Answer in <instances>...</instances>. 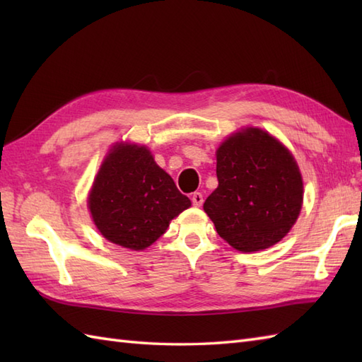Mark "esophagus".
Returning <instances> with one entry per match:
<instances>
[{"instance_id": "obj_1", "label": "esophagus", "mask_w": 362, "mask_h": 362, "mask_svg": "<svg viewBox=\"0 0 362 362\" xmlns=\"http://www.w3.org/2000/svg\"><path fill=\"white\" fill-rule=\"evenodd\" d=\"M191 202H193L194 206H201L204 204V196L201 193H193V196H191Z\"/></svg>"}]
</instances>
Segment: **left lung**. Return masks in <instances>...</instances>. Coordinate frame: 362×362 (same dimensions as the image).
<instances>
[{
    "mask_svg": "<svg viewBox=\"0 0 362 362\" xmlns=\"http://www.w3.org/2000/svg\"><path fill=\"white\" fill-rule=\"evenodd\" d=\"M219 185L204 210L218 235L240 252L279 243L302 209L303 182L294 157L267 132L247 127L219 146Z\"/></svg>",
    "mask_w": 362,
    "mask_h": 362,
    "instance_id": "obj_1",
    "label": "left lung"
}]
</instances>
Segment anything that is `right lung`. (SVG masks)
Here are the masks:
<instances>
[{
    "label": "right lung",
    "instance_id": "obj_1",
    "mask_svg": "<svg viewBox=\"0 0 362 362\" xmlns=\"http://www.w3.org/2000/svg\"><path fill=\"white\" fill-rule=\"evenodd\" d=\"M191 201L177 189L144 146L118 144L99 169L88 206L107 240L143 250L166 232Z\"/></svg>",
    "mask_w": 362,
    "mask_h": 362
}]
</instances>
